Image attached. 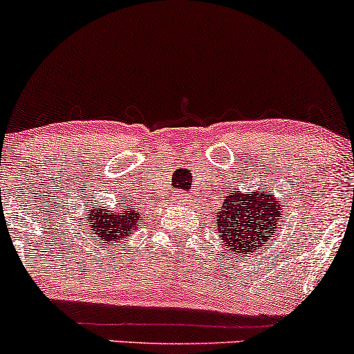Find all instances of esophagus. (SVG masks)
Here are the masks:
<instances>
[{"mask_svg": "<svg viewBox=\"0 0 354 354\" xmlns=\"http://www.w3.org/2000/svg\"><path fill=\"white\" fill-rule=\"evenodd\" d=\"M188 199H189V196L186 194V193H183V194L178 196V201H188Z\"/></svg>", "mask_w": 354, "mask_h": 354, "instance_id": "obj_1", "label": "esophagus"}]
</instances>
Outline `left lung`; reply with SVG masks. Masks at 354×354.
Masks as SVG:
<instances>
[{"label":"left lung","mask_w":354,"mask_h":354,"mask_svg":"<svg viewBox=\"0 0 354 354\" xmlns=\"http://www.w3.org/2000/svg\"><path fill=\"white\" fill-rule=\"evenodd\" d=\"M282 218V207L275 201L274 193L242 194L231 191L223 209L218 212V231L229 247V252H252L270 237H274L277 225Z\"/></svg>","instance_id":"1"}]
</instances>
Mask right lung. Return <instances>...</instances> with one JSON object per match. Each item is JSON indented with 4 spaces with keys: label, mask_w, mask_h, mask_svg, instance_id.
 <instances>
[{
    "label": "right lung",
    "mask_w": 354,
    "mask_h": 354,
    "mask_svg": "<svg viewBox=\"0 0 354 354\" xmlns=\"http://www.w3.org/2000/svg\"><path fill=\"white\" fill-rule=\"evenodd\" d=\"M125 206V203H123ZM120 207V211H109L97 207L95 211H92L88 214V223L87 227H91L88 231L91 234H95V239L102 241H123L127 239V236H130L131 232H135V225L142 223L136 207L129 206Z\"/></svg>",
    "instance_id": "add662e5"
}]
</instances>
